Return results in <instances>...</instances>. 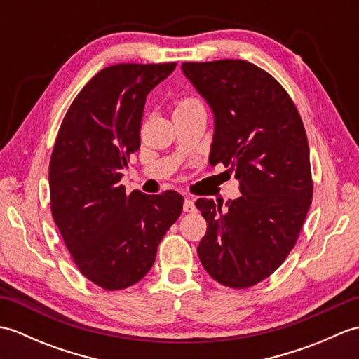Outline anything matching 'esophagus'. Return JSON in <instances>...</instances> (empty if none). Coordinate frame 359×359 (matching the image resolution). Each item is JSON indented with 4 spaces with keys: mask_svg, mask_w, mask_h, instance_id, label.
<instances>
[{
    "mask_svg": "<svg viewBox=\"0 0 359 359\" xmlns=\"http://www.w3.org/2000/svg\"><path fill=\"white\" fill-rule=\"evenodd\" d=\"M184 211H185V212H194V211H196L194 201L189 199V197H187L185 202H184Z\"/></svg>",
    "mask_w": 359,
    "mask_h": 359,
    "instance_id": "1",
    "label": "esophagus"
}]
</instances>
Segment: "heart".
Masks as SVG:
<instances>
[{
	"label": "heart",
	"instance_id": "b5f03b06",
	"mask_svg": "<svg viewBox=\"0 0 359 359\" xmlns=\"http://www.w3.org/2000/svg\"><path fill=\"white\" fill-rule=\"evenodd\" d=\"M196 104H201V102L197 100L194 97H182L175 103V111H182V109H187V108H191V106Z\"/></svg>",
	"mask_w": 359,
	"mask_h": 359
}]
</instances>
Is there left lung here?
<instances>
[{
	"label": "left lung",
	"mask_w": 359,
	"mask_h": 359,
	"mask_svg": "<svg viewBox=\"0 0 359 359\" xmlns=\"http://www.w3.org/2000/svg\"><path fill=\"white\" fill-rule=\"evenodd\" d=\"M215 112L210 163L236 172L242 196L197 199L207 233L197 255L219 284L250 288L285 261L313 197L306 128L280 83L245 60L184 63Z\"/></svg>",
	"instance_id": "left-lung-1"
}]
</instances>
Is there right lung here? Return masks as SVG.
I'll use <instances>...</instances> for the list:
<instances>
[{
	"mask_svg": "<svg viewBox=\"0 0 359 359\" xmlns=\"http://www.w3.org/2000/svg\"><path fill=\"white\" fill-rule=\"evenodd\" d=\"M177 63L104 67L74 98L49 163L52 217L80 273L108 292L137 284L179 219L177 191L126 193L123 166L140 148L144 100Z\"/></svg>",
	"mask_w": 359,
	"mask_h": 359,
	"instance_id": "add662e5",
	"label": "right lung"
}]
</instances>
